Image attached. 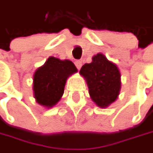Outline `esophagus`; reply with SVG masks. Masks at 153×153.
I'll return each mask as SVG.
<instances>
[{"label":"esophagus","instance_id":"34e87169","mask_svg":"<svg viewBox=\"0 0 153 153\" xmlns=\"http://www.w3.org/2000/svg\"><path fill=\"white\" fill-rule=\"evenodd\" d=\"M75 64H76L77 70H80V69H81V67H82V62H81V61H76V62H75Z\"/></svg>","mask_w":153,"mask_h":153}]
</instances>
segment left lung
<instances>
[{
  "label": "left lung",
  "instance_id": "obj_1",
  "mask_svg": "<svg viewBox=\"0 0 153 153\" xmlns=\"http://www.w3.org/2000/svg\"><path fill=\"white\" fill-rule=\"evenodd\" d=\"M86 80L92 101L106 108L117 98L121 89V75L117 65L98 53L91 63H85L79 72Z\"/></svg>",
  "mask_w": 153,
  "mask_h": 153
}]
</instances>
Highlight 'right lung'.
I'll return each mask as SVG.
<instances>
[{"label":"right lung","instance_id":"1","mask_svg":"<svg viewBox=\"0 0 153 153\" xmlns=\"http://www.w3.org/2000/svg\"><path fill=\"white\" fill-rule=\"evenodd\" d=\"M76 72L77 69L71 61L49 57L34 75L33 91L36 102L49 109L56 105L63 95L67 78Z\"/></svg>","mask_w":153,"mask_h":153}]
</instances>
